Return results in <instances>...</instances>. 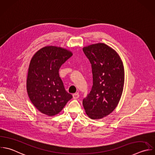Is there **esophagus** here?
I'll list each match as a JSON object with an SVG mask.
<instances>
[{
    "label": "esophagus",
    "instance_id": "1",
    "mask_svg": "<svg viewBox=\"0 0 155 155\" xmlns=\"http://www.w3.org/2000/svg\"><path fill=\"white\" fill-rule=\"evenodd\" d=\"M79 97V94L78 93H74V94H73V99H78Z\"/></svg>",
    "mask_w": 155,
    "mask_h": 155
}]
</instances>
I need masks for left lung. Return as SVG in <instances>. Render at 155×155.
Masks as SVG:
<instances>
[{
  "mask_svg": "<svg viewBox=\"0 0 155 155\" xmlns=\"http://www.w3.org/2000/svg\"><path fill=\"white\" fill-rule=\"evenodd\" d=\"M92 68L93 86L82 104L91 119H100L112 113L120 99L124 85L123 62L118 53L104 43L83 48Z\"/></svg>",
  "mask_w": 155,
  "mask_h": 155,
  "instance_id": "8db88e82",
  "label": "left lung"
}]
</instances>
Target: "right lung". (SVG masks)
<instances>
[{"instance_id": "1", "label": "right lung", "mask_w": 155, "mask_h": 155, "mask_svg": "<svg viewBox=\"0 0 155 155\" xmlns=\"http://www.w3.org/2000/svg\"><path fill=\"white\" fill-rule=\"evenodd\" d=\"M71 51L56 46H46L31 59L27 90L33 105L49 116L59 113L73 96L67 93L59 77L61 65L71 56Z\"/></svg>"}]
</instances>
